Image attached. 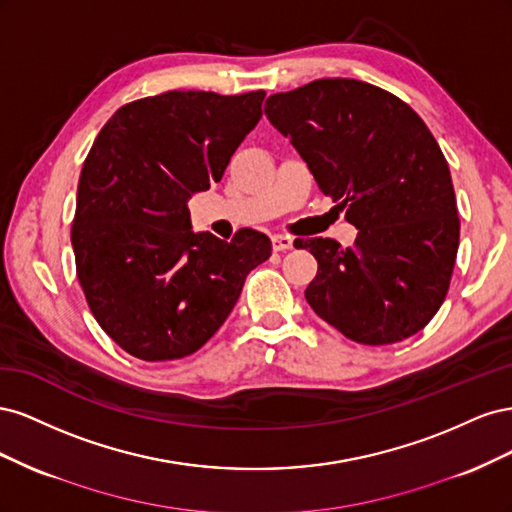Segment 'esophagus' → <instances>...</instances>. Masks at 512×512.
<instances>
[{
    "mask_svg": "<svg viewBox=\"0 0 512 512\" xmlns=\"http://www.w3.org/2000/svg\"><path fill=\"white\" fill-rule=\"evenodd\" d=\"M292 243L294 241L290 237H286V235H275L273 237V250L275 252H286V250H290Z\"/></svg>",
    "mask_w": 512,
    "mask_h": 512,
    "instance_id": "obj_1",
    "label": "esophagus"
}]
</instances>
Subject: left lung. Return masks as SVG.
<instances>
[{"label": "left lung", "instance_id": "left-lung-1", "mask_svg": "<svg viewBox=\"0 0 512 512\" xmlns=\"http://www.w3.org/2000/svg\"><path fill=\"white\" fill-rule=\"evenodd\" d=\"M265 115L359 228L350 247L299 239L318 260L307 303L367 346L421 331L446 297L459 247L451 170L425 121L389 91L354 79L273 94Z\"/></svg>", "mask_w": 512, "mask_h": 512}]
</instances>
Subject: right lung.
<instances>
[{"label":"right lung","mask_w":512,"mask_h":512,"mask_svg":"<svg viewBox=\"0 0 512 512\" xmlns=\"http://www.w3.org/2000/svg\"><path fill=\"white\" fill-rule=\"evenodd\" d=\"M265 91H166L106 121L81 170L72 247L91 314L143 361L203 348L235 307L271 241L194 232L188 200L218 183L262 117Z\"/></svg>","instance_id":"add662e5"}]
</instances>
